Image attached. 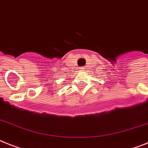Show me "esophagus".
Instances as JSON below:
<instances>
[{"label":"esophagus","mask_w":148,"mask_h":148,"mask_svg":"<svg viewBox=\"0 0 148 148\" xmlns=\"http://www.w3.org/2000/svg\"><path fill=\"white\" fill-rule=\"evenodd\" d=\"M80 69V71H84V70H85V68H84V67H81Z\"/></svg>","instance_id":"esophagus-1"}]
</instances>
